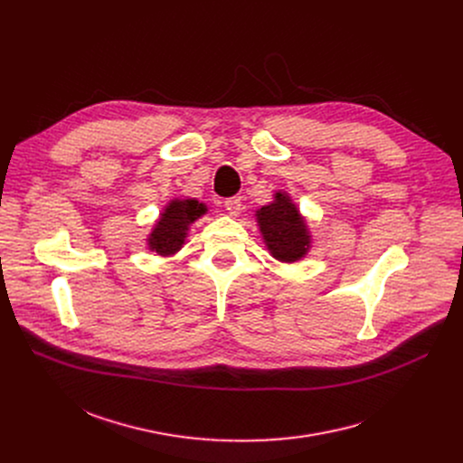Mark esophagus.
I'll return each instance as SVG.
<instances>
[{"label":"esophagus","instance_id":"esophagus-1","mask_svg":"<svg viewBox=\"0 0 463 463\" xmlns=\"http://www.w3.org/2000/svg\"><path fill=\"white\" fill-rule=\"evenodd\" d=\"M225 211L231 216H238L240 211H241V200H240V197H229V200H225Z\"/></svg>","mask_w":463,"mask_h":463}]
</instances>
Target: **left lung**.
<instances>
[{
  "instance_id": "left-lung-1",
  "label": "left lung",
  "mask_w": 463,
  "mask_h": 463,
  "mask_svg": "<svg viewBox=\"0 0 463 463\" xmlns=\"http://www.w3.org/2000/svg\"><path fill=\"white\" fill-rule=\"evenodd\" d=\"M254 218L261 240L275 260L297 263L309 254L313 247L309 225L286 190H275L273 202L258 209Z\"/></svg>"
}]
</instances>
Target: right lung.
<instances>
[{
  "instance_id": "obj_1",
  "label": "right lung",
  "mask_w": 463,
  "mask_h": 463,
  "mask_svg": "<svg viewBox=\"0 0 463 463\" xmlns=\"http://www.w3.org/2000/svg\"><path fill=\"white\" fill-rule=\"evenodd\" d=\"M207 213L209 207L195 197H172L146 236L148 250L161 258L175 256L186 243L192 223L203 218Z\"/></svg>"
}]
</instances>
